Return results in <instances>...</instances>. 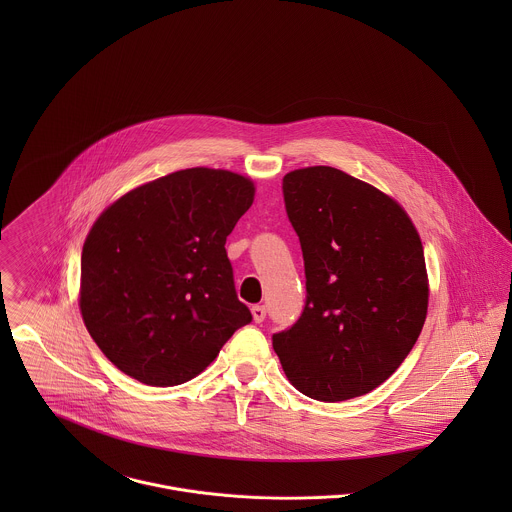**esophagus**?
<instances>
[{
	"mask_svg": "<svg viewBox=\"0 0 512 512\" xmlns=\"http://www.w3.org/2000/svg\"><path fill=\"white\" fill-rule=\"evenodd\" d=\"M252 317L256 323H262L266 319V307L264 305H252Z\"/></svg>",
	"mask_w": 512,
	"mask_h": 512,
	"instance_id": "obj_1",
	"label": "esophagus"
}]
</instances>
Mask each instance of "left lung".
<instances>
[{
    "label": "left lung",
    "instance_id": "obj_1",
    "mask_svg": "<svg viewBox=\"0 0 512 512\" xmlns=\"http://www.w3.org/2000/svg\"><path fill=\"white\" fill-rule=\"evenodd\" d=\"M284 201L307 301L272 345L293 386L321 402L368 394L404 363L428 315L420 234L404 207L349 173L293 169Z\"/></svg>",
    "mask_w": 512,
    "mask_h": 512
}]
</instances>
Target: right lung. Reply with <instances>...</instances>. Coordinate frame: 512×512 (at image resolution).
<instances>
[{
  "label": "right lung",
  "instance_id": "1",
  "mask_svg": "<svg viewBox=\"0 0 512 512\" xmlns=\"http://www.w3.org/2000/svg\"><path fill=\"white\" fill-rule=\"evenodd\" d=\"M254 181L191 167L108 205L82 246V321L112 365L149 386L183 384L252 321L238 301L226 236Z\"/></svg>",
  "mask_w": 512,
  "mask_h": 512
}]
</instances>
